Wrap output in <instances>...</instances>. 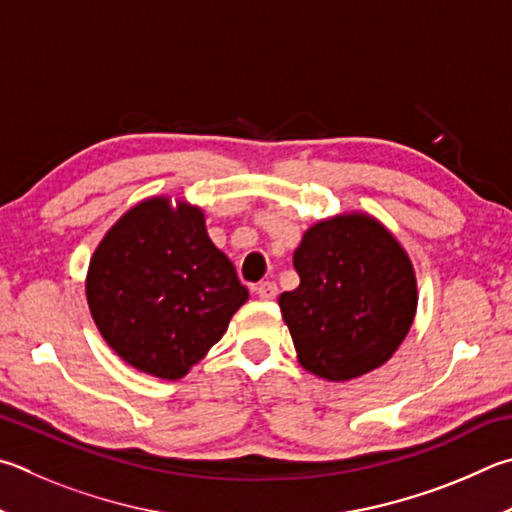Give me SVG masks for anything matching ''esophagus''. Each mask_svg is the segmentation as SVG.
I'll use <instances>...</instances> for the list:
<instances>
[{
    "label": "esophagus",
    "instance_id": "obj_1",
    "mask_svg": "<svg viewBox=\"0 0 512 512\" xmlns=\"http://www.w3.org/2000/svg\"><path fill=\"white\" fill-rule=\"evenodd\" d=\"M255 293L259 295V300H275L277 297V284L275 282H262L257 288Z\"/></svg>",
    "mask_w": 512,
    "mask_h": 512
}]
</instances>
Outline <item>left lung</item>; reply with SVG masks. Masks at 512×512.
Listing matches in <instances>:
<instances>
[{
	"label": "left lung",
	"mask_w": 512,
	"mask_h": 512,
	"mask_svg": "<svg viewBox=\"0 0 512 512\" xmlns=\"http://www.w3.org/2000/svg\"><path fill=\"white\" fill-rule=\"evenodd\" d=\"M295 291L280 295L302 367L351 380L392 358L416 313V277L401 244L367 215L304 232L293 255Z\"/></svg>",
	"instance_id": "obj_1"
}]
</instances>
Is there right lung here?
I'll return each instance as SVG.
<instances>
[{"label": "right lung", "mask_w": 512, "mask_h": 512, "mask_svg": "<svg viewBox=\"0 0 512 512\" xmlns=\"http://www.w3.org/2000/svg\"><path fill=\"white\" fill-rule=\"evenodd\" d=\"M248 300L212 244L203 212L167 199L138 203L100 241L87 302L102 338L129 365L176 380L221 340Z\"/></svg>", "instance_id": "right-lung-1"}]
</instances>
